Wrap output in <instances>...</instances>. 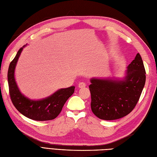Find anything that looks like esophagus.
<instances>
[{"mask_svg":"<svg viewBox=\"0 0 157 157\" xmlns=\"http://www.w3.org/2000/svg\"><path fill=\"white\" fill-rule=\"evenodd\" d=\"M85 86H86V83L84 82H80V83L78 84V87H79L80 88H84Z\"/></svg>","mask_w":157,"mask_h":157,"instance_id":"esophagus-1","label":"esophagus"}]
</instances>
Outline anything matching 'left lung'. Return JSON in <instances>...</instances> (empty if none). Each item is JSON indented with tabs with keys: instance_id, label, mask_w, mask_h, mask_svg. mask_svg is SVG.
<instances>
[{
	"instance_id": "8db88e82",
	"label": "left lung",
	"mask_w": 157,
	"mask_h": 157,
	"mask_svg": "<svg viewBox=\"0 0 157 157\" xmlns=\"http://www.w3.org/2000/svg\"><path fill=\"white\" fill-rule=\"evenodd\" d=\"M122 80L91 79V109L97 117L112 121L126 116L132 111L145 83V69L141 57L137 53L128 65Z\"/></svg>"
}]
</instances>
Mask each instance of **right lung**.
Returning <instances> with one entry per match:
<instances>
[{"instance_id": "obj_1", "label": "right lung", "mask_w": 157, "mask_h": 157, "mask_svg": "<svg viewBox=\"0 0 157 157\" xmlns=\"http://www.w3.org/2000/svg\"><path fill=\"white\" fill-rule=\"evenodd\" d=\"M23 48L18 50L16 56L11 61L8 71L9 94L13 105L22 115L32 120L46 121L53 120L59 115L69 97L75 92V86L60 89L51 96L42 100H30L21 94L14 78L17 61Z\"/></svg>"}]
</instances>
